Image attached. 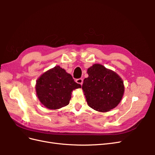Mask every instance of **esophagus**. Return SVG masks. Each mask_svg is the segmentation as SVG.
<instances>
[{"instance_id":"esophagus-1","label":"esophagus","mask_w":155,"mask_h":155,"mask_svg":"<svg viewBox=\"0 0 155 155\" xmlns=\"http://www.w3.org/2000/svg\"><path fill=\"white\" fill-rule=\"evenodd\" d=\"M76 83H79V84H80V85H82L83 80L82 78H79V79H76Z\"/></svg>"}]
</instances>
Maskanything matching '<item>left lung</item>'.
<instances>
[{
  "label": "left lung",
  "instance_id": "left-lung-1",
  "mask_svg": "<svg viewBox=\"0 0 155 155\" xmlns=\"http://www.w3.org/2000/svg\"><path fill=\"white\" fill-rule=\"evenodd\" d=\"M87 73L88 77L84 79L82 89L89 107L100 112L114 109L124 95L122 79L100 64H94L88 69Z\"/></svg>",
  "mask_w": 155,
  "mask_h": 155
}]
</instances>
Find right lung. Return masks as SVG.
<instances>
[{"mask_svg":"<svg viewBox=\"0 0 155 155\" xmlns=\"http://www.w3.org/2000/svg\"><path fill=\"white\" fill-rule=\"evenodd\" d=\"M70 74L59 66L44 73L36 82L39 100L49 109H58L69 104L71 92L81 88Z\"/></svg>","mask_w":155,"mask_h":155,"instance_id":"right-lung-1","label":"right lung"}]
</instances>
